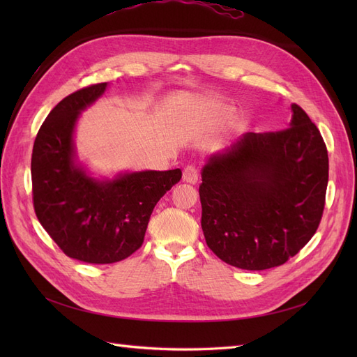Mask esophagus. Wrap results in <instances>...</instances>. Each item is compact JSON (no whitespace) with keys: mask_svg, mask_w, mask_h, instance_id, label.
<instances>
[{"mask_svg":"<svg viewBox=\"0 0 357 357\" xmlns=\"http://www.w3.org/2000/svg\"><path fill=\"white\" fill-rule=\"evenodd\" d=\"M198 177H199V172L195 165H188L185 169H183V180H185L186 183L195 185V183L198 181Z\"/></svg>","mask_w":357,"mask_h":357,"instance_id":"1","label":"esophagus"}]
</instances>
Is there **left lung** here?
Masks as SVG:
<instances>
[{
	"label": "left lung",
	"instance_id": "left-lung-1",
	"mask_svg": "<svg viewBox=\"0 0 357 357\" xmlns=\"http://www.w3.org/2000/svg\"><path fill=\"white\" fill-rule=\"evenodd\" d=\"M199 198L207 245L223 262L261 271L283 265L316 234L329 177L317 126L291 104L290 128L247 132L204 165Z\"/></svg>",
	"mask_w": 357,
	"mask_h": 357
}]
</instances>
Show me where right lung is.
Wrapping results in <instances>:
<instances>
[{
  "label": "right lung",
  "instance_id": "right-lung-1",
  "mask_svg": "<svg viewBox=\"0 0 357 357\" xmlns=\"http://www.w3.org/2000/svg\"><path fill=\"white\" fill-rule=\"evenodd\" d=\"M105 89L98 83L63 98L43 122L31 159L38 222L63 253L86 264H114L138 250L155 205L181 178L178 168L113 180L88 174L75 155L74 129Z\"/></svg>",
  "mask_w": 357,
  "mask_h": 357
}]
</instances>
